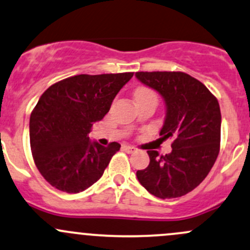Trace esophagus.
Instances as JSON below:
<instances>
[{
	"mask_svg": "<svg viewBox=\"0 0 250 250\" xmlns=\"http://www.w3.org/2000/svg\"><path fill=\"white\" fill-rule=\"evenodd\" d=\"M123 149H125V152H128V153L136 152V148L133 147V146H129V145H125V146H123Z\"/></svg>",
	"mask_w": 250,
	"mask_h": 250,
	"instance_id": "obj_1",
	"label": "esophagus"
}]
</instances>
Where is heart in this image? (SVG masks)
Listing matches in <instances>:
<instances>
[{
  "label": "heart",
  "mask_w": 250,
  "mask_h": 250,
  "mask_svg": "<svg viewBox=\"0 0 250 250\" xmlns=\"http://www.w3.org/2000/svg\"><path fill=\"white\" fill-rule=\"evenodd\" d=\"M134 96H155L154 92L152 91L150 89H148V87H145V86H140L138 89L135 90V94Z\"/></svg>",
  "instance_id": "1"
}]
</instances>
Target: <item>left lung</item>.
<instances>
[{
	"label": "left lung",
	"mask_w": 250,
	"mask_h": 250,
	"mask_svg": "<svg viewBox=\"0 0 250 250\" xmlns=\"http://www.w3.org/2000/svg\"><path fill=\"white\" fill-rule=\"evenodd\" d=\"M142 84L163 97L166 115L160 135L171 138L172 152L147 150L149 165L136 172L153 196L177 198L196 188L212 168L219 152L221 110L204 84L184 72H136Z\"/></svg>",
	"instance_id": "1"
}]
</instances>
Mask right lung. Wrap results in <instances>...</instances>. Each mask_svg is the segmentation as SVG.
<instances>
[{
  "instance_id": "obj_1",
  "label": "right lung",
  "mask_w": 250,
  "mask_h": 250,
  "mask_svg": "<svg viewBox=\"0 0 250 250\" xmlns=\"http://www.w3.org/2000/svg\"><path fill=\"white\" fill-rule=\"evenodd\" d=\"M133 75L73 76L41 95L29 119V140L35 165L53 188L78 193L102 177L121 145L104 147L87 134Z\"/></svg>"
}]
</instances>
